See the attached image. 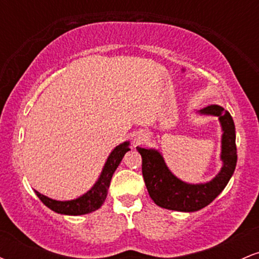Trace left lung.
Masks as SVG:
<instances>
[{
  "label": "left lung",
  "instance_id": "8db88e82",
  "mask_svg": "<svg viewBox=\"0 0 259 259\" xmlns=\"http://www.w3.org/2000/svg\"><path fill=\"white\" fill-rule=\"evenodd\" d=\"M200 113L215 115L222 123V170L209 183L186 184L171 174L158 151L136 147L142 157V175L147 191L157 206L180 212L202 209L221 194L234 174L237 151L235 125L230 113L218 105L208 106Z\"/></svg>",
  "mask_w": 259,
  "mask_h": 259
}]
</instances>
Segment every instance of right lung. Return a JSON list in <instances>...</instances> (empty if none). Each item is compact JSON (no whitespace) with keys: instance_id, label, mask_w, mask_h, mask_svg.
Listing matches in <instances>:
<instances>
[{"instance_id":"obj_1","label":"right lung","mask_w":259,"mask_h":259,"mask_svg":"<svg viewBox=\"0 0 259 259\" xmlns=\"http://www.w3.org/2000/svg\"><path fill=\"white\" fill-rule=\"evenodd\" d=\"M129 150V142H124V144L115 147L112 151V153L109 154L108 159H107L105 164V168H103L97 183L95 184L90 191H88L85 195L76 198V200L56 201L52 200V198L46 197L45 195H41L36 190H35V192H36L37 197L42 201L45 206H47L50 209L55 210V212L61 213V214L80 215L94 212V210L99 209L102 206L103 202H105L113 173H114L115 169L119 165L124 154Z\"/></svg>"}]
</instances>
